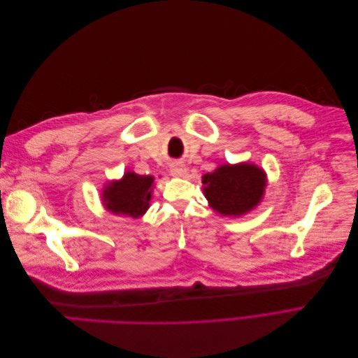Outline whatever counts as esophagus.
I'll list each match as a JSON object with an SVG mask.
<instances>
[{
    "label": "esophagus",
    "mask_w": 358,
    "mask_h": 358,
    "mask_svg": "<svg viewBox=\"0 0 358 358\" xmlns=\"http://www.w3.org/2000/svg\"><path fill=\"white\" fill-rule=\"evenodd\" d=\"M170 173H171V176H175V178H183L187 173V166L183 164V162H173V164L170 166Z\"/></svg>",
    "instance_id": "1"
}]
</instances>
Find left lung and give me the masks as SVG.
<instances>
[{
  "instance_id": "1",
  "label": "left lung",
  "mask_w": 358,
  "mask_h": 358,
  "mask_svg": "<svg viewBox=\"0 0 358 358\" xmlns=\"http://www.w3.org/2000/svg\"><path fill=\"white\" fill-rule=\"evenodd\" d=\"M267 187L266 171L254 162H225L203 176V194L209 208L221 216L241 218L262 203Z\"/></svg>"
}]
</instances>
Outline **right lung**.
I'll use <instances>...</instances> for the list:
<instances>
[{
	"label": "right lung",
	"mask_w": 358,
	"mask_h": 358,
	"mask_svg": "<svg viewBox=\"0 0 358 358\" xmlns=\"http://www.w3.org/2000/svg\"><path fill=\"white\" fill-rule=\"evenodd\" d=\"M154 176L137 175L127 170L121 179L109 180L101 189V201L104 209L116 216H143L152 199Z\"/></svg>",
	"instance_id": "add662e5"
}]
</instances>
